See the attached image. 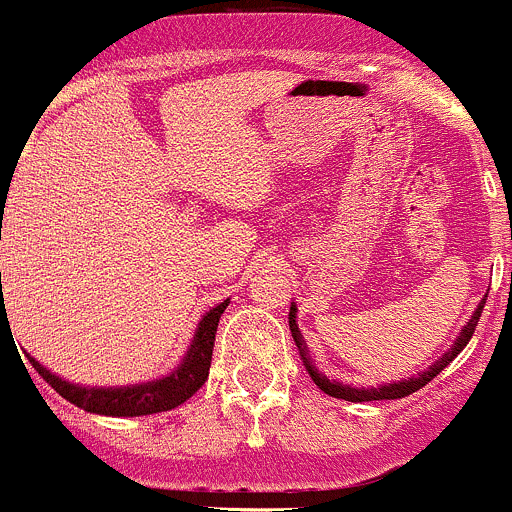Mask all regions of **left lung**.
<instances>
[{
  "mask_svg": "<svg viewBox=\"0 0 512 512\" xmlns=\"http://www.w3.org/2000/svg\"><path fill=\"white\" fill-rule=\"evenodd\" d=\"M483 306H485V298H483V303H480V306L475 308V313H473V316H470V321L463 326L460 336L455 338V343H453V346H450V351L445 353L443 358H438V361H435L433 366L428 368V371H423L421 376H416V378H408V381L388 383V386H378V388H351V386H343V383H338V381H328V378L323 376V373H318L316 366H313L311 356H308L306 341H303L301 331H298V326H296V306H291V313H288V328H291V336H293V341H296L298 353H301V361H303V366H306L308 376L313 378V383H316V386L321 388L323 393H328V396H333V398H343V401H351V403L393 401V398H406V396H411V393L421 391V388L426 386V383L433 381V378L438 376V373L443 371V368L448 366V363L453 361V358L458 356L460 351H463L465 343H468L470 338H473L475 326H478V318H480V313H483Z\"/></svg>",
  "mask_w": 512,
  "mask_h": 512,
  "instance_id": "left-lung-1",
  "label": "left lung"
}]
</instances>
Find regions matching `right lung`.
Masks as SVG:
<instances>
[{
    "label": "right lung",
    "instance_id": "right-lung-1",
    "mask_svg": "<svg viewBox=\"0 0 512 512\" xmlns=\"http://www.w3.org/2000/svg\"><path fill=\"white\" fill-rule=\"evenodd\" d=\"M229 301L219 303L211 308L204 318H201L196 336L191 341V348L186 351L184 363L176 368L171 376L159 378V381L141 383V386H124V388H82L74 383L62 381L59 376L49 373L47 368L39 366L29 356L34 371L54 388L62 398L74 403L77 408H84L89 413H99V416H151V413L171 411V408L181 406L189 401L196 391L206 383L211 368V356H214V341L216 328H219L221 313L226 311ZM4 321V311H2Z\"/></svg>",
    "mask_w": 512,
    "mask_h": 512
}]
</instances>
